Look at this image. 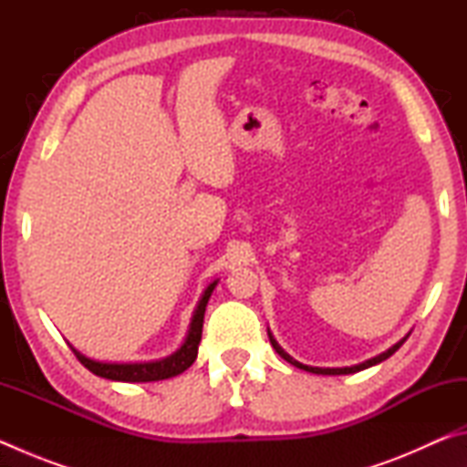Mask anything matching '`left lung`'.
Returning <instances> with one entry per match:
<instances>
[{"instance_id": "8db88e82", "label": "left lung", "mask_w": 467, "mask_h": 467, "mask_svg": "<svg viewBox=\"0 0 467 467\" xmlns=\"http://www.w3.org/2000/svg\"><path fill=\"white\" fill-rule=\"evenodd\" d=\"M267 336H270V342H272V346H274V350L278 352L284 360L290 362L292 367H296V368H303V370H309V373H315V375H352V373H358V370H365V368H368V367H375V365H379V362H383V360L389 358L391 354H395V352L400 350V346L406 342V339H408V336H410V334H406L404 337H401L398 344H393L391 348H387L385 352L377 354V357L368 358V360H365V362H360V365H354V367H342V368H321V367H309V365H303V362L295 360V358L290 357L288 352H284V350H282V346H280L278 342H275V339H274V336H272V331H270V329H267Z\"/></svg>"}]
</instances>
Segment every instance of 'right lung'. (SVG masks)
<instances>
[{
  "label": "right lung",
  "mask_w": 467,
  "mask_h": 467,
  "mask_svg": "<svg viewBox=\"0 0 467 467\" xmlns=\"http://www.w3.org/2000/svg\"><path fill=\"white\" fill-rule=\"evenodd\" d=\"M218 280L210 284L208 288L203 290V295L197 303L195 311L192 315V323H189L187 336L175 352L171 357H164L161 360H148V362H102V360H92L84 357L82 352H78L74 346H69L76 354V358L82 362V365L102 379H110V381H123V383H150V381H162V379L177 377L193 365L197 358V348L202 342V327H203V313L205 305L214 292Z\"/></svg>",
  "instance_id": "1"
}]
</instances>
